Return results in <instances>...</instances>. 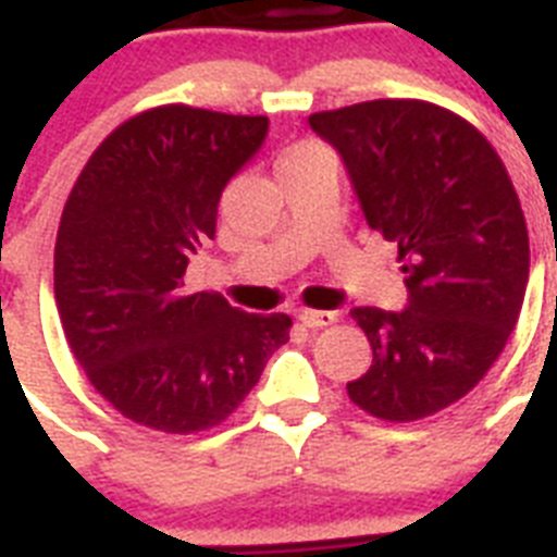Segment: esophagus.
Masks as SVG:
<instances>
[{"instance_id": "obj_1", "label": "esophagus", "mask_w": 557, "mask_h": 557, "mask_svg": "<svg viewBox=\"0 0 557 557\" xmlns=\"http://www.w3.org/2000/svg\"><path fill=\"white\" fill-rule=\"evenodd\" d=\"M299 322L306 327H311V331H317V327H327L336 322V313L333 311H299Z\"/></svg>"}]
</instances>
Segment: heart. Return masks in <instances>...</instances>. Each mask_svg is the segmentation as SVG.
Listing matches in <instances>:
<instances>
[{
  "label": "heart",
  "mask_w": 557,
  "mask_h": 557,
  "mask_svg": "<svg viewBox=\"0 0 557 557\" xmlns=\"http://www.w3.org/2000/svg\"><path fill=\"white\" fill-rule=\"evenodd\" d=\"M319 151H322V148H319V145H313V143H299V145H294V148H288V151H285L283 157H280V162H277V164H294V162H302V159L317 157Z\"/></svg>",
  "instance_id": "b5f03b06"
}]
</instances>
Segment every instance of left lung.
Segmentation results:
<instances>
[{
  "mask_svg": "<svg viewBox=\"0 0 557 557\" xmlns=\"http://www.w3.org/2000/svg\"><path fill=\"white\" fill-rule=\"evenodd\" d=\"M338 151L370 230L398 244L404 311L352 308L372 364L347 395L409 423L468 395L519 322L530 277L524 212L499 153L425 100H367L308 117Z\"/></svg>",
  "mask_w": 557,
  "mask_h": 557,
  "instance_id": "left-lung-1",
  "label": "left lung"
}]
</instances>
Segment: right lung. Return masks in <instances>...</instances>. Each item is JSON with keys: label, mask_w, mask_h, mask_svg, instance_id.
Here are the masks:
<instances>
[{"label": "right lung", "mask_w": 557, "mask_h": 557, "mask_svg": "<svg viewBox=\"0 0 557 557\" xmlns=\"http://www.w3.org/2000/svg\"><path fill=\"white\" fill-rule=\"evenodd\" d=\"M265 134L269 117L148 109L98 145L66 198L58 317L89 384L134 423L168 434L219 425L288 342L292 317L185 288L190 255L215 238L226 182Z\"/></svg>", "instance_id": "1"}]
</instances>
